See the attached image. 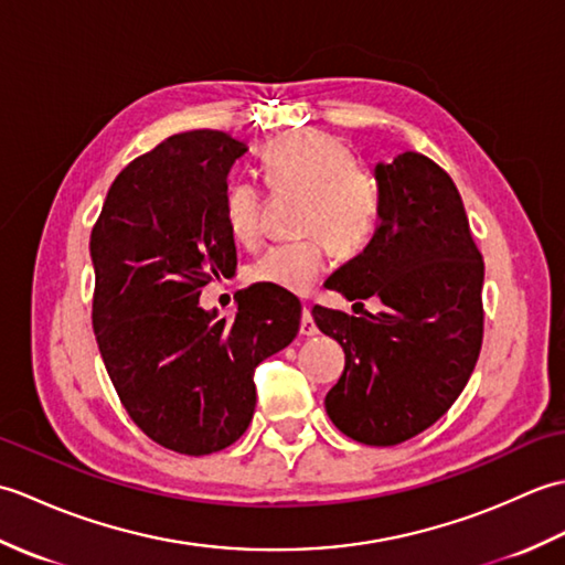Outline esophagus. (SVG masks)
I'll list each match as a JSON object with an SVG mask.
<instances>
[{
    "mask_svg": "<svg viewBox=\"0 0 565 565\" xmlns=\"http://www.w3.org/2000/svg\"><path fill=\"white\" fill-rule=\"evenodd\" d=\"M301 334H306V338H313V334H318V326H316L313 313H310L308 306L303 308V316H301Z\"/></svg>",
    "mask_w": 565,
    "mask_h": 565,
    "instance_id": "34e87169",
    "label": "esophagus"
}]
</instances>
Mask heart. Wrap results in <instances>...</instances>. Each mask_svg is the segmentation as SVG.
<instances>
[{"instance_id":"obj_1","label":"heart","mask_w":565,"mask_h":565,"mask_svg":"<svg viewBox=\"0 0 565 565\" xmlns=\"http://www.w3.org/2000/svg\"><path fill=\"white\" fill-rule=\"evenodd\" d=\"M262 170L274 189L308 191L298 243L269 245L249 264L257 284L289 294H306L330 267V238L342 252H354L371 237L381 196L374 179L356 167L352 148L326 130H294L262 150ZM264 191L249 177H233L223 191V215L237 243H255L262 231ZM329 237L326 238L324 235Z\"/></svg>"}]
</instances>
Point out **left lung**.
Returning a JSON list of instances; mask_svg holds the SVG:
<instances>
[{"instance_id": "1", "label": "left lung", "mask_w": 565, "mask_h": 565, "mask_svg": "<svg viewBox=\"0 0 565 565\" xmlns=\"http://www.w3.org/2000/svg\"><path fill=\"white\" fill-rule=\"evenodd\" d=\"M379 227L326 281L381 298L362 318L316 306L320 332L344 350L326 395L330 419L369 447H393L435 425L473 374L483 342V257L451 177L419 152L376 164ZM362 306V303H359Z\"/></svg>"}]
</instances>
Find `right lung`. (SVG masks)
Returning a JSON list of instances; mask_svg holds the SVG:
<instances>
[{"instance_id": "add662e5", "label": "right lung", "mask_w": 565, "mask_h": 565, "mask_svg": "<svg viewBox=\"0 0 565 565\" xmlns=\"http://www.w3.org/2000/svg\"><path fill=\"white\" fill-rule=\"evenodd\" d=\"M245 152L223 130L167 138L114 179L89 239L92 326L118 398L152 441L189 456L243 437L252 374L301 326V301L274 286L239 291L231 322L199 306L235 271L223 191Z\"/></svg>"}]
</instances>
